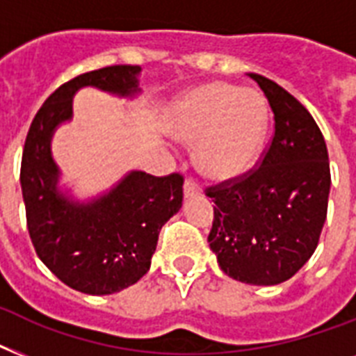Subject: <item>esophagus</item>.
I'll list each match as a JSON object with an SVG mask.
<instances>
[{
    "mask_svg": "<svg viewBox=\"0 0 356 356\" xmlns=\"http://www.w3.org/2000/svg\"><path fill=\"white\" fill-rule=\"evenodd\" d=\"M183 192H184V197H186V200H192V197H197V195H201L200 184L195 183L194 179H186V181H184Z\"/></svg>",
    "mask_w": 356,
    "mask_h": 356,
    "instance_id": "34e87169",
    "label": "esophagus"
}]
</instances>
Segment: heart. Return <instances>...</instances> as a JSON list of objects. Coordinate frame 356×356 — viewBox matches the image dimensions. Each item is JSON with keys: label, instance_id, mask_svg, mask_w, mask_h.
I'll return each instance as SVG.
<instances>
[{"label": "heart", "instance_id": "1", "mask_svg": "<svg viewBox=\"0 0 356 356\" xmlns=\"http://www.w3.org/2000/svg\"><path fill=\"white\" fill-rule=\"evenodd\" d=\"M268 129L259 92L229 83H207L173 103L170 131L194 144L197 166L214 179L236 177L253 166Z\"/></svg>", "mask_w": 356, "mask_h": 356}]
</instances>
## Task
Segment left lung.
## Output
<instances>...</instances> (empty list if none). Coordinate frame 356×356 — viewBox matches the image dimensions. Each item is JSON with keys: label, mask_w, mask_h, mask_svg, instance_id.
<instances>
[{"label": "left lung", "mask_w": 356, "mask_h": 356, "mask_svg": "<svg viewBox=\"0 0 356 356\" xmlns=\"http://www.w3.org/2000/svg\"><path fill=\"white\" fill-rule=\"evenodd\" d=\"M248 75L268 97L275 133L260 168L207 188L216 205L209 243L234 281L273 286L296 275L318 248L331 170L309 111L268 77Z\"/></svg>", "instance_id": "1"}]
</instances>
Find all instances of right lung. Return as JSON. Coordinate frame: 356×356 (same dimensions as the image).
<instances>
[{
	"label": "right lung",
	"mask_w": 356,
	"mask_h": 356,
	"mask_svg": "<svg viewBox=\"0 0 356 356\" xmlns=\"http://www.w3.org/2000/svg\"><path fill=\"white\" fill-rule=\"evenodd\" d=\"M140 66L118 64L64 83L31 123L22 155V194L31 242L55 275L77 292L108 296L147 273L162 225L183 207V177L129 172L90 201L60 190L51 155L58 125L74 116L75 92L94 86L118 97L138 96Z\"/></svg>",
	"instance_id": "right-lung-1"
}]
</instances>
